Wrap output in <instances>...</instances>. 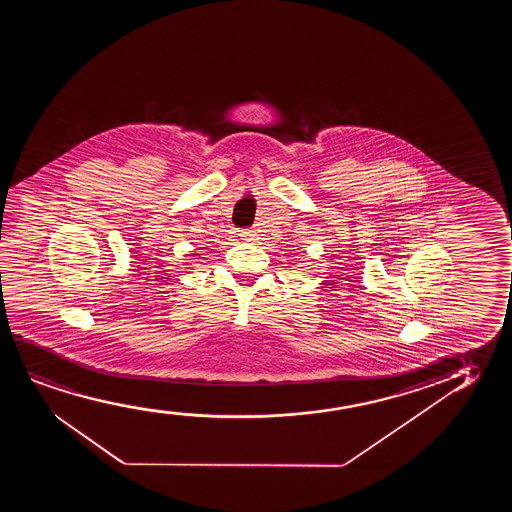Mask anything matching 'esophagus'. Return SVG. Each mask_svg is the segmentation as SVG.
<instances>
[{
    "mask_svg": "<svg viewBox=\"0 0 512 512\" xmlns=\"http://www.w3.org/2000/svg\"><path fill=\"white\" fill-rule=\"evenodd\" d=\"M241 239H245V241H253V239L257 238V232L252 231V229H245V231H241Z\"/></svg>",
    "mask_w": 512,
    "mask_h": 512,
    "instance_id": "34e87169",
    "label": "esophagus"
}]
</instances>
